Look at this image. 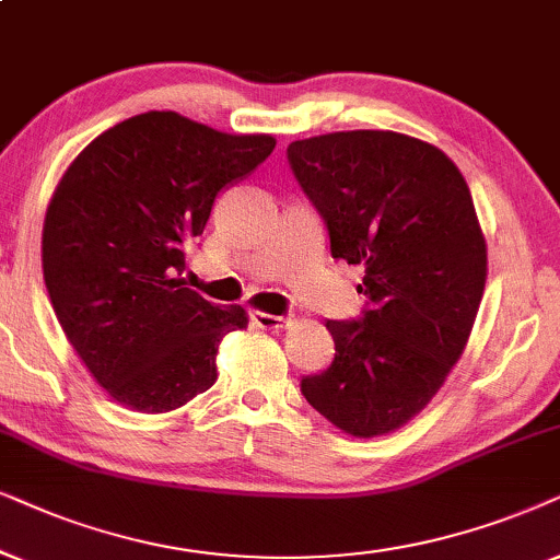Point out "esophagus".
I'll return each instance as SVG.
<instances>
[{"mask_svg":"<svg viewBox=\"0 0 560 560\" xmlns=\"http://www.w3.org/2000/svg\"><path fill=\"white\" fill-rule=\"evenodd\" d=\"M250 319H253V323H256L258 327H264V330H281V327L292 325V317L268 315V312H253Z\"/></svg>","mask_w":560,"mask_h":560,"instance_id":"34e87169","label":"esophagus"}]
</instances>
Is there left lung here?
I'll list each match as a JSON object with an SVG mask.
<instances>
[{"label": "left lung", "mask_w": 560, "mask_h": 560, "mask_svg": "<svg viewBox=\"0 0 560 560\" xmlns=\"http://www.w3.org/2000/svg\"><path fill=\"white\" fill-rule=\"evenodd\" d=\"M287 155L369 296L361 319H327L335 358L302 394L348 435H386L430 405L471 335L487 284L471 191L441 148L392 130L294 140Z\"/></svg>", "instance_id": "8db88e82"}]
</instances>
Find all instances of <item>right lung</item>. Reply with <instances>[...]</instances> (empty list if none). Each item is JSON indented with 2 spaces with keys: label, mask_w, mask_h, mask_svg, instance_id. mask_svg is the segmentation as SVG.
I'll use <instances>...</instances> for the list:
<instances>
[{
  "label": "right lung",
  "mask_w": 560,
  "mask_h": 560,
  "mask_svg": "<svg viewBox=\"0 0 560 560\" xmlns=\"http://www.w3.org/2000/svg\"><path fill=\"white\" fill-rule=\"evenodd\" d=\"M271 136H230L145 112L94 138L43 222V279L66 338L122 407L161 415L218 382V348L248 327L186 287V248L222 186L271 155Z\"/></svg>",
  "instance_id": "right-lung-1"
}]
</instances>
